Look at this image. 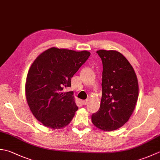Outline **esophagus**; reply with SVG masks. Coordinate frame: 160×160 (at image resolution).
<instances>
[{"instance_id":"34e87169","label":"esophagus","mask_w":160,"mask_h":160,"mask_svg":"<svg viewBox=\"0 0 160 160\" xmlns=\"http://www.w3.org/2000/svg\"><path fill=\"white\" fill-rule=\"evenodd\" d=\"M82 104L83 105H87L88 103H89V100H83L82 102Z\"/></svg>"}]
</instances>
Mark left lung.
<instances>
[{"label":"left lung","mask_w":160,"mask_h":160,"mask_svg":"<svg viewBox=\"0 0 160 160\" xmlns=\"http://www.w3.org/2000/svg\"><path fill=\"white\" fill-rule=\"evenodd\" d=\"M102 62V95L100 107L91 116L92 123L102 131L118 129L127 123L136 105L137 76L127 59L116 50H98Z\"/></svg>","instance_id":"1"}]
</instances>
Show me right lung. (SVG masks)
I'll return each mask as SVG.
<instances>
[{
  "label": "right lung",
  "mask_w": 160,
  "mask_h": 160,
  "mask_svg": "<svg viewBox=\"0 0 160 160\" xmlns=\"http://www.w3.org/2000/svg\"><path fill=\"white\" fill-rule=\"evenodd\" d=\"M88 51L52 47L41 53L30 67L25 82V96L37 120L52 129L69 124L78 107L71 87V78L90 56Z\"/></svg>",
  "instance_id": "right-lung-1"
}]
</instances>
